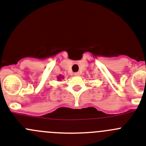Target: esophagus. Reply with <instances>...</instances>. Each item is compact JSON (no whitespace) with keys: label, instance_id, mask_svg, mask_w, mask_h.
Listing matches in <instances>:
<instances>
[{"label":"esophagus","instance_id":"esophagus-1","mask_svg":"<svg viewBox=\"0 0 146 146\" xmlns=\"http://www.w3.org/2000/svg\"><path fill=\"white\" fill-rule=\"evenodd\" d=\"M74 75H75V76H80V73H79V72H77V73H75Z\"/></svg>","mask_w":146,"mask_h":146}]
</instances>
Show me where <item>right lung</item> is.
I'll list each match as a JSON object with an SVG mask.
<instances>
[{
  "label": "right lung",
  "instance_id": "1",
  "mask_svg": "<svg viewBox=\"0 0 146 146\" xmlns=\"http://www.w3.org/2000/svg\"><path fill=\"white\" fill-rule=\"evenodd\" d=\"M63 78V76H58V77H57V79H58V81H60V80H61V78Z\"/></svg>",
  "mask_w": 146,
  "mask_h": 146
}]
</instances>
